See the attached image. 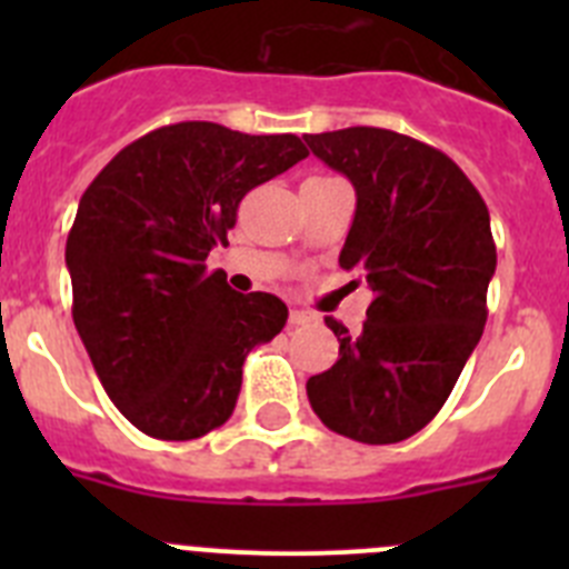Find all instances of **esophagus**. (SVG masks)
I'll list each match as a JSON object with an SVG mask.
<instances>
[{"instance_id":"obj_1","label":"esophagus","mask_w":569,"mask_h":569,"mask_svg":"<svg viewBox=\"0 0 569 569\" xmlns=\"http://www.w3.org/2000/svg\"><path fill=\"white\" fill-rule=\"evenodd\" d=\"M290 328H305V325H310V316L305 313V310H290Z\"/></svg>"}]
</instances>
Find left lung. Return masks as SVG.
Instances as JSON below:
<instances>
[{
  "label": "left lung",
  "instance_id": "left-lung-1",
  "mask_svg": "<svg viewBox=\"0 0 569 569\" xmlns=\"http://www.w3.org/2000/svg\"><path fill=\"white\" fill-rule=\"evenodd\" d=\"M305 142L353 182L339 264L373 290L356 336L325 319L339 359L308 379L310 407L333 433L396 445L433 421L485 333L490 213L450 156L405 133L345 128Z\"/></svg>",
  "mask_w": 569,
  "mask_h": 569
}]
</instances>
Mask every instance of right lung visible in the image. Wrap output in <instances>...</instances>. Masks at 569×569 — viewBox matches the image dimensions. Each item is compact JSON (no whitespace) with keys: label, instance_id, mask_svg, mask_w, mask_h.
Listing matches in <instances>:
<instances>
[{"label":"right lung","instance_id":"1","mask_svg":"<svg viewBox=\"0 0 569 569\" xmlns=\"http://www.w3.org/2000/svg\"><path fill=\"white\" fill-rule=\"evenodd\" d=\"M305 156L293 133L164 124L119 150L82 193L64 248L73 325L104 393L142 433L202 439L233 416L241 365L281 333L288 308L236 293L204 261L241 199Z\"/></svg>","mask_w":569,"mask_h":569}]
</instances>
